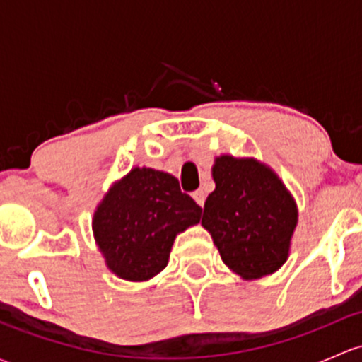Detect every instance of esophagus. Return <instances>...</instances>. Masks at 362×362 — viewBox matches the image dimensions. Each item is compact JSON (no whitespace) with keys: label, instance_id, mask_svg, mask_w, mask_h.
<instances>
[{"label":"esophagus","instance_id":"34e87169","mask_svg":"<svg viewBox=\"0 0 362 362\" xmlns=\"http://www.w3.org/2000/svg\"><path fill=\"white\" fill-rule=\"evenodd\" d=\"M192 197H194V201H196L197 204H199V206H203L204 204V199H206V196H204V192L201 191H196V192H192Z\"/></svg>","mask_w":362,"mask_h":362}]
</instances>
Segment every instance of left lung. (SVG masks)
Instances as JSON below:
<instances>
[{
    "label": "left lung",
    "mask_w": 362,
    "mask_h": 362,
    "mask_svg": "<svg viewBox=\"0 0 362 362\" xmlns=\"http://www.w3.org/2000/svg\"><path fill=\"white\" fill-rule=\"evenodd\" d=\"M215 191L203 210L223 264L245 279L276 272L290 253L298 210L269 166L257 159L220 156L213 165Z\"/></svg>",
    "instance_id": "1"
}]
</instances>
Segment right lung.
<instances>
[{"label": "right lung", "instance_id": "obj_1", "mask_svg": "<svg viewBox=\"0 0 362 362\" xmlns=\"http://www.w3.org/2000/svg\"><path fill=\"white\" fill-rule=\"evenodd\" d=\"M201 211L173 175L133 168L98 204L95 241L117 277L147 281L168 265L177 234L196 226Z\"/></svg>", "mask_w": 362, "mask_h": 362}]
</instances>
